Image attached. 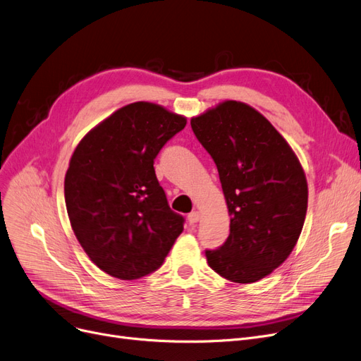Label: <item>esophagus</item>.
Returning a JSON list of instances; mask_svg holds the SVG:
<instances>
[{
  "instance_id": "1",
  "label": "esophagus",
  "mask_w": 361,
  "mask_h": 361,
  "mask_svg": "<svg viewBox=\"0 0 361 361\" xmlns=\"http://www.w3.org/2000/svg\"><path fill=\"white\" fill-rule=\"evenodd\" d=\"M198 221H200V213H198V212H191V213L188 214V222H190L191 225L197 224Z\"/></svg>"
}]
</instances>
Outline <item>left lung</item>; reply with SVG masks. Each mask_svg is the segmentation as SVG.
<instances>
[{"mask_svg":"<svg viewBox=\"0 0 361 361\" xmlns=\"http://www.w3.org/2000/svg\"><path fill=\"white\" fill-rule=\"evenodd\" d=\"M218 167L229 235L206 250L209 267L234 283H255L279 268L300 235L308 206L305 173L289 143L252 106L226 100L191 120Z\"/></svg>","mask_w":361,"mask_h":361,"instance_id":"obj_1","label":"left lung"}]
</instances>
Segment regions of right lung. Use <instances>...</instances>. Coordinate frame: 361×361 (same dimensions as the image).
<instances>
[{
	"instance_id": "right-lung-1",
	"label": "right lung",
	"mask_w": 361,
	"mask_h": 361,
	"mask_svg": "<svg viewBox=\"0 0 361 361\" xmlns=\"http://www.w3.org/2000/svg\"><path fill=\"white\" fill-rule=\"evenodd\" d=\"M186 118L135 102L78 143L65 176V203L84 252L106 274L136 280L157 271L183 231L155 176L154 160Z\"/></svg>"
}]
</instances>
